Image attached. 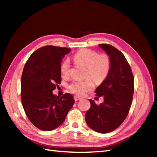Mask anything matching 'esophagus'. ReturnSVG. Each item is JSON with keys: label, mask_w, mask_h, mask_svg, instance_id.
Returning <instances> with one entry per match:
<instances>
[{"label": "esophagus", "mask_w": 157, "mask_h": 157, "mask_svg": "<svg viewBox=\"0 0 157 157\" xmlns=\"http://www.w3.org/2000/svg\"><path fill=\"white\" fill-rule=\"evenodd\" d=\"M74 99H75V101H77L80 100V99H81L82 98H80V97H79V96H74Z\"/></svg>", "instance_id": "1"}]
</instances>
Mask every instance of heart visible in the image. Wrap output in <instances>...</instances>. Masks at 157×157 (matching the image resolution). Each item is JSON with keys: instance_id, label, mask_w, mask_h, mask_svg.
I'll use <instances>...</instances> for the list:
<instances>
[{"instance_id": "obj_1", "label": "heart", "mask_w": 157, "mask_h": 157, "mask_svg": "<svg viewBox=\"0 0 157 157\" xmlns=\"http://www.w3.org/2000/svg\"><path fill=\"white\" fill-rule=\"evenodd\" d=\"M75 62L86 67L84 80H75L71 83L69 88L73 93L83 96L94 87L93 79L96 83L103 82L108 76L111 69V60L105 54H98L96 52L90 49H82L76 53L73 56ZM61 72L63 75H69L70 63L65 59L61 63Z\"/></svg>"}]
</instances>
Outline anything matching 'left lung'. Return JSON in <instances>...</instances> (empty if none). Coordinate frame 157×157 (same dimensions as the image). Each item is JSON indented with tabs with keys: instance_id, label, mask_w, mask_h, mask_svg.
I'll return each instance as SVG.
<instances>
[{
	"instance_id": "left-lung-1",
	"label": "left lung",
	"mask_w": 157,
	"mask_h": 157,
	"mask_svg": "<svg viewBox=\"0 0 157 157\" xmlns=\"http://www.w3.org/2000/svg\"><path fill=\"white\" fill-rule=\"evenodd\" d=\"M99 46L109 56L111 69L96 90V96L103 97V103L96 105L90 99L91 107L86 113L85 120L93 130L105 134L117 129L129 113L134 79L130 66L121 52L110 44H101Z\"/></svg>"
}]
</instances>
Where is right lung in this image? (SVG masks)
Returning <instances> with one entry per match:
<instances>
[{
	"label": "right lung",
	"mask_w": 157,
	"mask_h": 157,
	"mask_svg": "<svg viewBox=\"0 0 157 157\" xmlns=\"http://www.w3.org/2000/svg\"><path fill=\"white\" fill-rule=\"evenodd\" d=\"M70 48L46 46L31 55L21 80V103L27 117L39 129L51 131L64 122L75 103L71 94L52 91L61 83V63Z\"/></svg>",
	"instance_id": "right-lung-1"
}]
</instances>
